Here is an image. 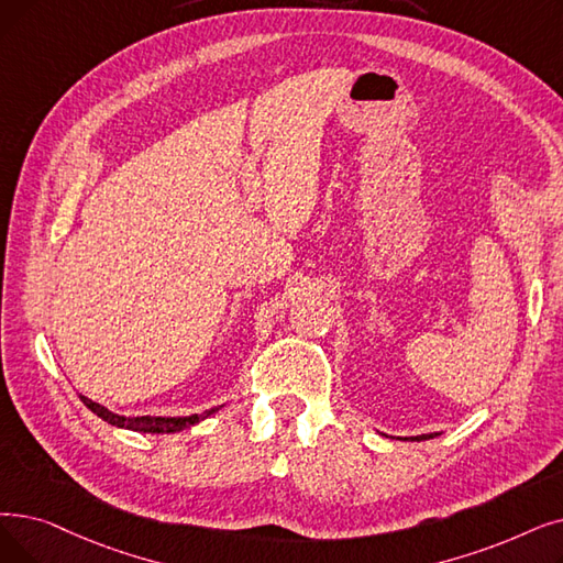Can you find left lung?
<instances>
[{
	"mask_svg": "<svg viewBox=\"0 0 563 563\" xmlns=\"http://www.w3.org/2000/svg\"><path fill=\"white\" fill-rule=\"evenodd\" d=\"M437 437V432H430V434H419V437H405V439H411V442H421V439H432ZM402 439V437H400Z\"/></svg>",
	"mask_w": 563,
	"mask_h": 563,
	"instance_id": "left-lung-1",
	"label": "left lung"
}]
</instances>
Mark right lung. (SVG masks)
Instances as JSON below:
<instances>
[{
    "mask_svg": "<svg viewBox=\"0 0 563 563\" xmlns=\"http://www.w3.org/2000/svg\"><path fill=\"white\" fill-rule=\"evenodd\" d=\"M80 400L87 405V409H91L96 417L103 419L106 423L114 426V428H124V430H133V432H152V434H169V432H181L186 428L198 426L200 421L209 419L211 413H216L223 405L211 407L202 413H190V417H121V413L110 411L108 407L93 402L85 396H80Z\"/></svg>",
    "mask_w": 563,
    "mask_h": 563,
    "instance_id": "1",
    "label": "right lung"
}]
</instances>
